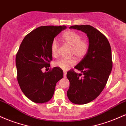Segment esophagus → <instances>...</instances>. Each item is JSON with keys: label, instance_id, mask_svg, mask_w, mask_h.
Returning <instances> with one entry per match:
<instances>
[{"label": "esophagus", "instance_id": "obj_1", "mask_svg": "<svg viewBox=\"0 0 126 126\" xmlns=\"http://www.w3.org/2000/svg\"><path fill=\"white\" fill-rule=\"evenodd\" d=\"M66 74H67V72L65 71L63 72V76H64V78L66 77Z\"/></svg>", "mask_w": 126, "mask_h": 126}]
</instances>
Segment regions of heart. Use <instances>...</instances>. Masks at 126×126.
Wrapping results in <instances>:
<instances>
[{
    "label": "heart",
    "mask_w": 126,
    "mask_h": 126,
    "mask_svg": "<svg viewBox=\"0 0 126 126\" xmlns=\"http://www.w3.org/2000/svg\"><path fill=\"white\" fill-rule=\"evenodd\" d=\"M64 43L72 47L70 55H75L78 59L84 57L88 53L89 48V43L86 39H82V35L75 31H69L64 33L62 36ZM50 50L53 57L58 56L59 44L56 40H53L51 44ZM76 60L74 57L69 59L63 58L54 62V66L63 70H67L76 64Z\"/></svg>",
    "instance_id": "b5f03b06"
}]
</instances>
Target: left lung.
Masks as SVG:
<instances>
[{
    "instance_id": "obj_1",
    "label": "left lung",
    "mask_w": 126,
    "mask_h": 126,
    "mask_svg": "<svg viewBox=\"0 0 126 126\" xmlns=\"http://www.w3.org/2000/svg\"><path fill=\"white\" fill-rule=\"evenodd\" d=\"M70 28L84 32L89 39L88 53L75 67L82 73L73 69L67 73L70 82L68 98L76 104H85L98 97L107 84L112 67L111 46L106 37L92 26L73 25Z\"/></svg>"
}]
</instances>
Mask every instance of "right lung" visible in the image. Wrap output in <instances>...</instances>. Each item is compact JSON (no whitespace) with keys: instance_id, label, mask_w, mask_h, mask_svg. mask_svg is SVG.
<instances>
[{"instance_id":"right-lung-1","label":"right lung","mask_w":126,"mask_h":126,"mask_svg":"<svg viewBox=\"0 0 126 126\" xmlns=\"http://www.w3.org/2000/svg\"><path fill=\"white\" fill-rule=\"evenodd\" d=\"M66 26H42L27 34L16 56L17 80L24 95L32 102L44 103L53 97L57 82L63 77L58 67L43 73L50 66L52 41Z\"/></svg>"}]
</instances>
